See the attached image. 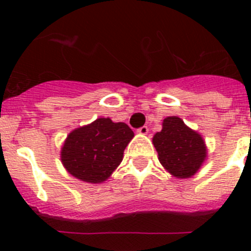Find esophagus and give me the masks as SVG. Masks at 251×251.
I'll return each mask as SVG.
<instances>
[{"instance_id":"obj_1","label":"esophagus","mask_w":251,"mask_h":251,"mask_svg":"<svg viewBox=\"0 0 251 251\" xmlns=\"http://www.w3.org/2000/svg\"><path fill=\"white\" fill-rule=\"evenodd\" d=\"M137 132L141 133V135H147L148 133V127L147 126H142V127L137 128Z\"/></svg>"}]
</instances>
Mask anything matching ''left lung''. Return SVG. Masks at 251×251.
<instances>
[{
    "instance_id": "8db88e82",
    "label": "left lung",
    "mask_w": 251,
    "mask_h": 251,
    "mask_svg": "<svg viewBox=\"0 0 251 251\" xmlns=\"http://www.w3.org/2000/svg\"><path fill=\"white\" fill-rule=\"evenodd\" d=\"M153 143L161 165L179 178L193 176L206 156L201 136L177 116L164 120L163 130L154 135Z\"/></svg>"
}]
</instances>
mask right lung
<instances>
[{
  "instance_id": "add662e5",
  "label": "right lung",
  "mask_w": 251,
  "mask_h": 251,
  "mask_svg": "<svg viewBox=\"0 0 251 251\" xmlns=\"http://www.w3.org/2000/svg\"><path fill=\"white\" fill-rule=\"evenodd\" d=\"M132 137L133 131L126 124L97 119L68 136L62 148V163L81 181L100 183L118 168Z\"/></svg>"
}]
</instances>
